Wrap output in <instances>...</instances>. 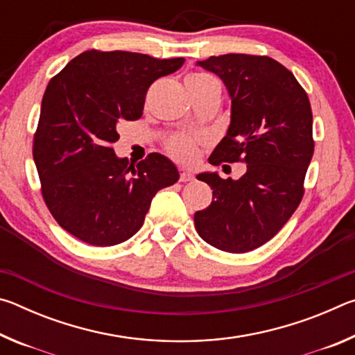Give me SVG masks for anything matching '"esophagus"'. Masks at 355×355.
<instances>
[{"instance_id":"obj_1","label":"esophagus","mask_w":355,"mask_h":355,"mask_svg":"<svg viewBox=\"0 0 355 355\" xmlns=\"http://www.w3.org/2000/svg\"><path fill=\"white\" fill-rule=\"evenodd\" d=\"M194 175H192L191 171H182L180 172V182H192Z\"/></svg>"}]
</instances>
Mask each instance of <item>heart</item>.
Returning <instances> with one entry per match:
<instances>
[{
    "mask_svg": "<svg viewBox=\"0 0 355 355\" xmlns=\"http://www.w3.org/2000/svg\"><path fill=\"white\" fill-rule=\"evenodd\" d=\"M209 80H211V78L207 75L192 73L186 78V84H200ZM166 147H167V152H169L173 158L178 161H183V163L192 161L197 155V139L191 136H184V135L172 136L171 139L167 141Z\"/></svg>",
    "mask_w": 355,
    "mask_h": 355,
    "instance_id": "heart-1",
    "label": "heart"
}]
</instances>
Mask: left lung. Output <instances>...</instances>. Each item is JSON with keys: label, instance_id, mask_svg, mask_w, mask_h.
<instances>
[{"label": "left lung", "instance_id": "1", "mask_svg": "<svg viewBox=\"0 0 355 355\" xmlns=\"http://www.w3.org/2000/svg\"><path fill=\"white\" fill-rule=\"evenodd\" d=\"M225 84L232 100L227 135L209 163L248 164L239 180L202 172L213 202L194 214L203 241L232 254L268 243L296 211L313 156L307 92L290 70L268 56L222 55L197 61Z\"/></svg>", "mask_w": 355, "mask_h": 355}]
</instances>
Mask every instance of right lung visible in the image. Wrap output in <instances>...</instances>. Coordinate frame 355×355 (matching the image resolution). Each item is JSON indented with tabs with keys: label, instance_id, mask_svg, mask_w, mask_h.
Returning <instances> with one entry per match:
<instances>
[{
	"label": "right lung",
	"instance_id": "obj_1",
	"mask_svg": "<svg viewBox=\"0 0 355 355\" xmlns=\"http://www.w3.org/2000/svg\"><path fill=\"white\" fill-rule=\"evenodd\" d=\"M183 62L89 50L48 83L33 156L46 207L70 235L100 248L127 241L156 192L177 183L166 156L150 153L135 166L114 153L112 142L122 120L142 116L150 84Z\"/></svg>",
	"mask_w": 355,
	"mask_h": 355
}]
</instances>
